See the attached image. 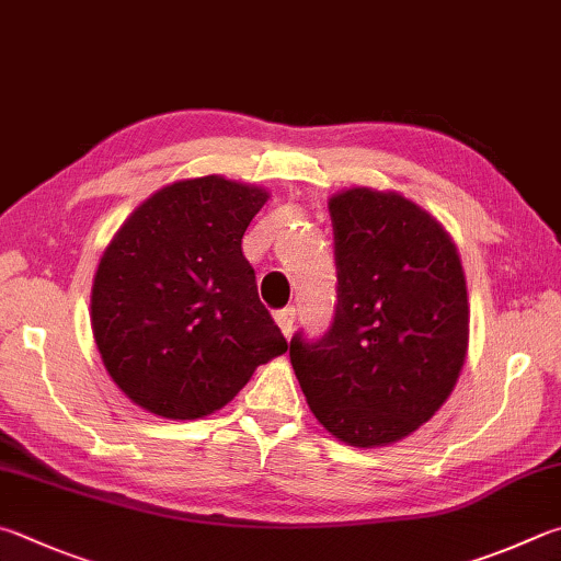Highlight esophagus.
<instances>
[{"instance_id": "1", "label": "esophagus", "mask_w": 561, "mask_h": 561, "mask_svg": "<svg viewBox=\"0 0 561 561\" xmlns=\"http://www.w3.org/2000/svg\"><path fill=\"white\" fill-rule=\"evenodd\" d=\"M274 321H277V325L282 329V333L289 335L294 333V321H297V309L294 307H287V309H279L277 313H274Z\"/></svg>"}]
</instances>
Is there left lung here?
<instances>
[{"label": "left lung", "mask_w": 561, "mask_h": 561, "mask_svg": "<svg viewBox=\"0 0 561 561\" xmlns=\"http://www.w3.org/2000/svg\"><path fill=\"white\" fill-rule=\"evenodd\" d=\"M339 304L319 341L294 333L291 368L316 420L358 449L387 446L446 402L468 348V297L442 222L394 191L329 201Z\"/></svg>", "instance_id": "1"}]
</instances>
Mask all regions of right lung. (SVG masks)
<instances>
[{
  "label": "right lung",
  "mask_w": 561,
  "mask_h": 561,
  "mask_svg": "<svg viewBox=\"0 0 561 561\" xmlns=\"http://www.w3.org/2000/svg\"><path fill=\"white\" fill-rule=\"evenodd\" d=\"M270 193L222 176L169 183L125 220L98 264L90 321L110 378L167 420L226 407L287 353L242 236Z\"/></svg>",
  "instance_id": "right-lung-1"
}]
</instances>
